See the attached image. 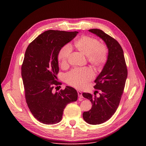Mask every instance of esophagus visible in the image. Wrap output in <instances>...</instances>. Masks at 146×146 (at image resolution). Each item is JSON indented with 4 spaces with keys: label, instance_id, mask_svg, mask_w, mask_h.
Instances as JSON below:
<instances>
[{
    "label": "esophagus",
    "instance_id": "esophagus-1",
    "mask_svg": "<svg viewBox=\"0 0 146 146\" xmlns=\"http://www.w3.org/2000/svg\"><path fill=\"white\" fill-rule=\"evenodd\" d=\"M78 96L79 97V98H82L83 96H82V92L81 91H80V90H78Z\"/></svg>",
    "mask_w": 146,
    "mask_h": 146
}]
</instances>
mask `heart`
I'll return each mask as SVG.
<instances>
[{
  "instance_id": "1",
  "label": "heart",
  "mask_w": 146,
  "mask_h": 146,
  "mask_svg": "<svg viewBox=\"0 0 146 146\" xmlns=\"http://www.w3.org/2000/svg\"><path fill=\"white\" fill-rule=\"evenodd\" d=\"M75 47L83 54L88 57L89 62L96 67H99L105 64L108 57V49L103 44H100L95 38L84 35L75 42ZM72 48L66 45L58 52L57 60L60 64L64 66L67 64ZM94 78V73L90 68L86 67L76 68L66 75V81L76 88L85 87L87 82Z\"/></svg>"
}]
</instances>
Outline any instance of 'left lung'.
Here are the masks:
<instances>
[{
	"label": "left lung",
	"mask_w": 146,
	"mask_h": 146,
	"mask_svg": "<svg viewBox=\"0 0 146 146\" xmlns=\"http://www.w3.org/2000/svg\"><path fill=\"white\" fill-rule=\"evenodd\" d=\"M89 31L101 38L108 50L106 62L95 80L94 88L100 91L99 97L82 94L92 104L90 110L83 112V118L87 123L96 125L108 121L116 112L124 89L127 68L123 50L117 40L101 29H90Z\"/></svg>",
	"instance_id": "1"
}]
</instances>
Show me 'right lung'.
Wrapping results in <instances>:
<instances>
[{
	"label": "right lung",
	"instance_id": "obj_1",
	"mask_svg": "<svg viewBox=\"0 0 146 146\" xmlns=\"http://www.w3.org/2000/svg\"><path fill=\"white\" fill-rule=\"evenodd\" d=\"M78 33L46 31L26 50L21 67L26 102L34 117L44 124L61 121L66 106L78 99L77 91L72 87L66 86L56 93L52 90L61 85L56 80L59 71L58 52Z\"/></svg>",
	"mask_w": 146,
	"mask_h": 146
}]
</instances>
